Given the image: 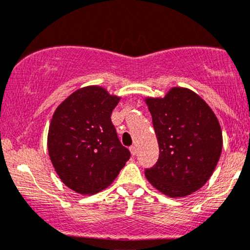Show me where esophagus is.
Masks as SVG:
<instances>
[{
	"label": "esophagus",
	"mask_w": 250,
	"mask_h": 250,
	"mask_svg": "<svg viewBox=\"0 0 250 250\" xmlns=\"http://www.w3.org/2000/svg\"><path fill=\"white\" fill-rule=\"evenodd\" d=\"M130 153H131V155H133V156H135V155H136V153H137V149H136V147H135V146H131L130 148Z\"/></svg>",
	"instance_id": "1"
}]
</instances>
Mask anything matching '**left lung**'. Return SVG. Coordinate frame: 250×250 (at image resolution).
<instances>
[{"instance_id": "left-lung-1", "label": "left lung", "mask_w": 250, "mask_h": 250, "mask_svg": "<svg viewBox=\"0 0 250 250\" xmlns=\"http://www.w3.org/2000/svg\"><path fill=\"white\" fill-rule=\"evenodd\" d=\"M159 142V160L146 177L167 196L183 197L209 180L222 150V131L210 107L194 91L173 88L147 99Z\"/></svg>"}]
</instances>
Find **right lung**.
<instances>
[{"label": "right lung", "instance_id": "1", "mask_svg": "<svg viewBox=\"0 0 250 250\" xmlns=\"http://www.w3.org/2000/svg\"><path fill=\"white\" fill-rule=\"evenodd\" d=\"M119 101L93 85L76 90L54 113L49 156L62 182L76 193L93 195L107 188L130 157L110 119Z\"/></svg>", "mask_w": 250, "mask_h": 250}]
</instances>
